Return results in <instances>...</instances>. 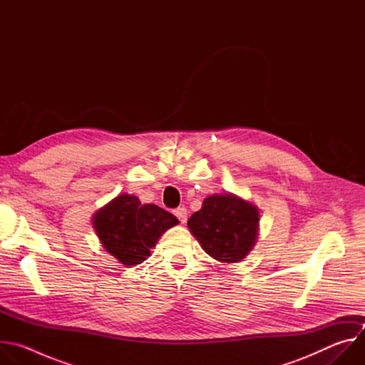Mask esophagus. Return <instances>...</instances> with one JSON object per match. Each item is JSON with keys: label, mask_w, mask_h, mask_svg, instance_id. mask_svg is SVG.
I'll list each match as a JSON object with an SVG mask.
<instances>
[{"label": "esophagus", "mask_w": 365, "mask_h": 365, "mask_svg": "<svg viewBox=\"0 0 365 365\" xmlns=\"http://www.w3.org/2000/svg\"><path fill=\"white\" fill-rule=\"evenodd\" d=\"M175 212V215H176V218L182 222V224H185L186 221H187V210H186V207H178V210H175L173 211Z\"/></svg>", "instance_id": "34e87169"}]
</instances>
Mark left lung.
Wrapping results in <instances>:
<instances>
[{"label": "left lung", "instance_id": "8db88e82", "mask_svg": "<svg viewBox=\"0 0 365 365\" xmlns=\"http://www.w3.org/2000/svg\"><path fill=\"white\" fill-rule=\"evenodd\" d=\"M187 227L202 250L221 263H238L257 242L258 206L231 192L205 197Z\"/></svg>", "mask_w": 365, "mask_h": 365}]
</instances>
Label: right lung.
I'll return each instance as SVG.
<instances>
[{
    "instance_id": "obj_1",
    "label": "right lung",
    "mask_w": 365,
    "mask_h": 365,
    "mask_svg": "<svg viewBox=\"0 0 365 365\" xmlns=\"http://www.w3.org/2000/svg\"><path fill=\"white\" fill-rule=\"evenodd\" d=\"M179 220L134 195H118L92 215V227L103 250L125 267L141 264L159 238Z\"/></svg>"
}]
</instances>
